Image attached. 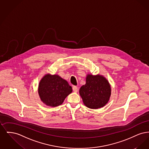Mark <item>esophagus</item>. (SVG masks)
<instances>
[{"label":"esophagus","instance_id":"obj_1","mask_svg":"<svg viewBox=\"0 0 149 149\" xmlns=\"http://www.w3.org/2000/svg\"><path fill=\"white\" fill-rule=\"evenodd\" d=\"M72 90L74 92H77L78 91V87L77 86H73L72 87Z\"/></svg>","mask_w":149,"mask_h":149}]
</instances>
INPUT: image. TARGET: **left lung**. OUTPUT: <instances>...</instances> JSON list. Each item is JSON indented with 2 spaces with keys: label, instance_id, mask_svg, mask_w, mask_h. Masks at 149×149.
I'll use <instances>...</instances> for the list:
<instances>
[{
  "label": "left lung",
  "instance_id": "obj_1",
  "mask_svg": "<svg viewBox=\"0 0 149 149\" xmlns=\"http://www.w3.org/2000/svg\"><path fill=\"white\" fill-rule=\"evenodd\" d=\"M79 94L85 106L91 109H98L104 106L109 101L111 88L103 76L88 74L86 84L81 86Z\"/></svg>",
  "mask_w": 149,
  "mask_h": 149
}]
</instances>
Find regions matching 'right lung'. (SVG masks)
Returning <instances> with one entry per match:
<instances>
[{
	"mask_svg": "<svg viewBox=\"0 0 149 149\" xmlns=\"http://www.w3.org/2000/svg\"><path fill=\"white\" fill-rule=\"evenodd\" d=\"M38 92L43 103L50 107L61 105L72 92L68 81L58 75L46 74L40 80Z\"/></svg>",
	"mask_w": 149,
	"mask_h": 149,
	"instance_id": "right-lung-1",
	"label": "right lung"
}]
</instances>
